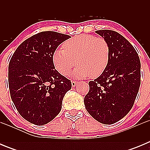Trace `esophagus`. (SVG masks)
<instances>
[{"mask_svg":"<svg viewBox=\"0 0 150 150\" xmlns=\"http://www.w3.org/2000/svg\"><path fill=\"white\" fill-rule=\"evenodd\" d=\"M77 83H78V82H76V81H72V82H71V84H72L73 87L76 86Z\"/></svg>","mask_w":150,"mask_h":150,"instance_id":"1","label":"esophagus"}]
</instances>
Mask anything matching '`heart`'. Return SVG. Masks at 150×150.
Listing matches in <instances>:
<instances>
[{
	"label": "heart",
	"instance_id": "obj_1",
	"mask_svg": "<svg viewBox=\"0 0 150 150\" xmlns=\"http://www.w3.org/2000/svg\"><path fill=\"white\" fill-rule=\"evenodd\" d=\"M63 48L58 49L53 54L54 66L63 76H68L77 64L79 66L74 73L75 77L89 76L95 79L105 71L109 63V45L102 38L79 34L65 41Z\"/></svg>",
	"mask_w": 150,
	"mask_h": 150
}]
</instances>
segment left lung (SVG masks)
Listing matches in <instances>:
<instances>
[{
    "mask_svg": "<svg viewBox=\"0 0 150 150\" xmlns=\"http://www.w3.org/2000/svg\"><path fill=\"white\" fill-rule=\"evenodd\" d=\"M96 33L109 45L110 60L105 71L88 83L84 104L95 120L111 125L133 107L140 86V62L137 51L122 35L111 30Z\"/></svg>",
    "mask_w": 150,
    "mask_h": 150,
    "instance_id": "8db88e82",
    "label": "left lung"
}]
</instances>
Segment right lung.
<instances>
[{
	"instance_id": "obj_1",
	"label": "right lung",
	"mask_w": 150,
	"mask_h": 150,
	"mask_svg": "<svg viewBox=\"0 0 150 150\" xmlns=\"http://www.w3.org/2000/svg\"><path fill=\"white\" fill-rule=\"evenodd\" d=\"M70 38L55 31H42L22 42L10 59V96L18 113L29 122L43 125L62 110L64 97L72 85L55 69L53 54Z\"/></svg>"
}]
</instances>
